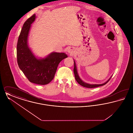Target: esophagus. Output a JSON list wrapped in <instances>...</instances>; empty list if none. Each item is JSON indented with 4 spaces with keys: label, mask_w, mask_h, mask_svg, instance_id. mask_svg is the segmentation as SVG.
Returning a JSON list of instances; mask_svg holds the SVG:
<instances>
[{
    "label": "esophagus",
    "mask_w": 133,
    "mask_h": 133,
    "mask_svg": "<svg viewBox=\"0 0 133 133\" xmlns=\"http://www.w3.org/2000/svg\"><path fill=\"white\" fill-rule=\"evenodd\" d=\"M67 51H68V52L69 53H72V49L71 48H68Z\"/></svg>",
    "instance_id": "esophagus-1"
}]
</instances>
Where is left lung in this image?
<instances>
[{
  "label": "left lung",
  "mask_w": 133,
  "mask_h": 133,
  "mask_svg": "<svg viewBox=\"0 0 133 133\" xmlns=\"http://www.w3.org/2000/svg\"><path fill=\"white\" fill-rule=\"evenodd\" d=\"M74 75H75V79H76L77 82L80 85L84 87H86V88H95V87H99V86H103L104 85H105L106 84H107L109 80H110V79L111 78V77L106 82L104 83V84H95V85H91V84H89L87 83H86L84 82L83 81H82L80 78H79V77L78 75V73H77V69H76V65H75V62H74Z\"/></svg>",
  "instance_id": "8db88e82"
}]
</instances>
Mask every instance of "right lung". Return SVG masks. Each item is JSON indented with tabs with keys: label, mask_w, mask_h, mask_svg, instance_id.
Returning a JSON list of instances; mask_svg holds the SVG:
<instances>
[{
	"label": "right lung",
	"mask_w": 133,
	"mask_h": 133,
	"mask_svg": "<svg viewBox=\"0 0 133 133\" xmlns=\"http://www.w3.org/2000/svg\"><path fill=\"white\" fill-rule=\"evenodd\" d=\"M33 14L24 23L17 44V60L19 68L30 82L46 85L53 79L59 63L67 57L64 53L53 52L45 59H37L28 47L27 38Z\"/></svg>",
	"instance_id": "right-lung-1"
}]
</instances>
